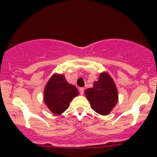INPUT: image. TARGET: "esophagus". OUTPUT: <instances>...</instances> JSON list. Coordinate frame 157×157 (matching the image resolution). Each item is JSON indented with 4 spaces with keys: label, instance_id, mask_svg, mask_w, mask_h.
Instances as JSON below:
<instances>
[{
    "label": "esophagus",
    "instance_id": "34e87169",
    "mask_svg": "<svg viewBox=\"0 0 157 157\" xmlns=\"http://www.w3.org/2000/svg\"><path fill=\"white\" fill-rule=\"evenodd\" d=\"M79 92H80V95H83V93H84V88L80 87L79 89Z\"/></svg>",
    "mask_w": 157,
    "mask_h": 157
}]
</instances>
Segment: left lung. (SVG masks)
Listing matches in <instances>:
<instances>
[{"label":"left lung","mask_w":157,"mask_h":157,"mask_svg":"<svg viewBox=\"0 0 157 157\" xmlns=\"http://www.w3.org/2000/svg\"><path fill=\"white\" fill-rule=\"evenodd\" d=\"M92 109L100 115H107L118 102V91L113 80L107 73H102L93 88L85 91Z\"/></svg>","instance_id":"1"}]
</instances>
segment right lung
I'll return each instance as SVG.
<instances>
[{"mask_svg": "<svg viewBox=\"0 0 157 157\" xmlns=\"http://www.w3.org/2000/svg\"><path fill=\"white\" fill-rule=\"evenodd\" d=\"M79 94L76 86L69 84L63 75L55 74L48 80L44 91V101L55 115L68 108L70 102Z\"/></svg>", "mask_w": 157, "mask_h": 157, "instance_id": "add662e5", "label": "right lung"}]
</instances>
